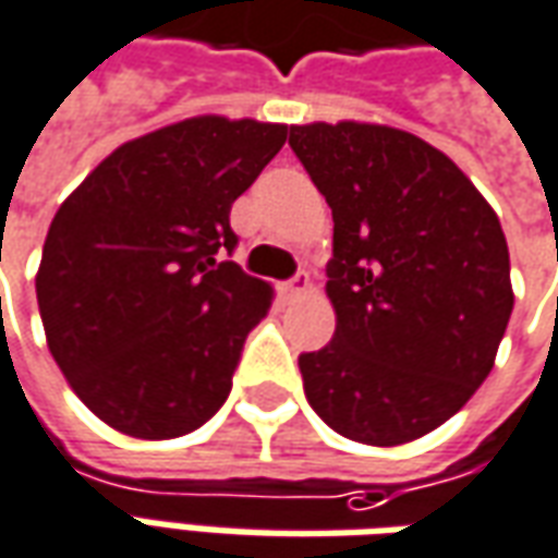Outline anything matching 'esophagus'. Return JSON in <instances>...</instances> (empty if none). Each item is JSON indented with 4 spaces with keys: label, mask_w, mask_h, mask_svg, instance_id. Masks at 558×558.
<instances>
[{
    "label": "esophagus",
    "mask_w": 558,
    "mask_h": 558,
    "mask_svg": "<svg viewBox=\"0 0 558 558\" xmlns=\"http://www.w3.org/2000/svg\"><path fill=\"white\" fill-rule=\"evenodd\" d=\"M307 290H311V280H307V275H299L295 280H290V283H283V287H280V295H283L287 302H295V299H302Z\"/></svg>",
    "instance_id": "obj_1"
}]
</instances>
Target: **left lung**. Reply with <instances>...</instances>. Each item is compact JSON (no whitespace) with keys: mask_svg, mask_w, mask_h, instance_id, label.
<instances>
[{"mask_svg":"<svg viewBox=\"0 0 558 558\" xmlns=\"http://www.w3.org/2000/svg\"><path fill=\"white\" fill-rule=\"evenodd\" d=\"M290 147L335 220V335L299 356L307 401L350 441H416L496 365L513 311L498 214L414 132L317 120L290 126Z\"/></svg>","mask_w":558,"mask_h":558,"instance_id":"8db88e82","label":"left lung"}]
</instances>
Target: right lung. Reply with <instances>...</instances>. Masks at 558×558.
I'll use <instances>...</instances> for the list:
<instances>
[{
	"instance_id": "right-lung-1",
	"label": "right lung",
	"mask_w": 558,
	"mask_h": 558,
	"mask_svg": "<svg viewBox=\"0 0 558 558\" xmlns=\"http://www.w3.org/2000/svg\"><path fill=\"white\" fill-rule=\"evenodd\" d=\"M287 123L198 114L120 144L60 205L35 295L50 356L93 414L142 441L211 420L275 290L217 253Z\"/></svg>"
}]
</instances>
